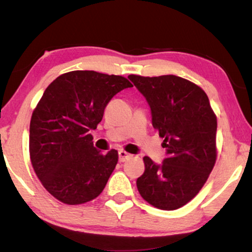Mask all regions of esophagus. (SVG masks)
<instances>
[{"mask_svg":"<svg viewBox=\"0 0 252 252\" xmlns=\"http://www.w3.org/2000/svg\"><path fill=\"white\" fill-rule=\"evenodd\" d=\"M130 158H131V155H130L129 153L124 152V150H120V152H118V158H120L121 162H124V161H126Z\"/></svg>","mask_w":252,"mask_h":252,"instance_id":"1","label":"esophagus"}]
</instances>
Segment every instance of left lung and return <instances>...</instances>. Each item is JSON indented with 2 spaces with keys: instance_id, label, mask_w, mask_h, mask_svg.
Returning <instances> with one entry per match:
<instances>
[{
  "instance_id": "8db88e82",
  "label": "left lung",
  "mask_w": 252,
  "mask_h": 252,
  "mask_svg": "<svg viewBox=\"0 0 252 252\" xmlns=\"http://www.w3.org/2000/svg\"><path fill=\"white\" fill-rule=\"evenodd\" d=\"M128 78L148 102L153 126L166 148L161 164L144 156L137 189L154 207L180 209L198 194L216 163L217 118L209 97L198 85L173 74Z\"/></svg>"
}]
</instances>
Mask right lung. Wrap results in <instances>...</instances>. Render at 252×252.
<instances>
[{
	"label": "right lung",
	"instance_id": "1",
	"mask_svg": "<svg viewBox=\"0 0 252 252\" xmlns=\"http://www.w3.org/2000/svg\"><path fill=\"white\" fill-rule=\"evenodd\" d=\"M131 86L121 76L72 71L45 90L32 115L30 155L39 180L59 201L79 205L102 193L118 153L94 148L91 131L111 98Z\"/></svg>",
	"mask_w": 252,
	"mask_h": 252
}]
</instances>
